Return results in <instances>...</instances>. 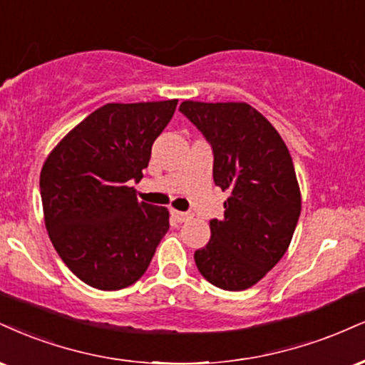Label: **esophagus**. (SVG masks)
Wrapping results in <instances>:
<instances>
[{
	"label": "esophagus",
	"mask_w": 365,
	"mask_h": 365,
	"mask_svg": "<svg viewBox=\"0 0 365 365\" xmlns=\"http://www.w3.org/2000/svg\"><path fill=\"white\" fill-rule=\"evenodd\" d=\"M171 217L177 222H185L188 219H192L190 212H182V210H171Z\"/></svg>",
	"instance_id": "1"
}]
</instances>
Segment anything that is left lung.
<instances>
[{
  "label": "left lung",
  "mask_w": 365,
  "mask_h": 365,
  "mask_svg": "<svg viewBox=\"0 0 365 365\" xmlns=\"http://www.w3.org/2000/svg\"><path fill=\"white\" fill-rule=\"evenodd\" d=\"M180 112L209 140L214 183L230 192L225 217L194 258L202 277L225 291H245L277 265L301 214L291 153L275 127L245 102L187 100Z\"/></svg>",
  "instance_id": "8db88e82"
}]
</instances>
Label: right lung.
I'll return each mask as SVG.
<instances>
[{"mask_svg":"<svg viewBox=\"0 0 365 365\" xmlns=\"http://www.w3.org/2000/svg\"><path fill=\"white\" fill-rule=\"evenodd\" d=\"M178 100L107 103L61 139L41 171L43 221L56 252L83 282L118 291L143 277L170 212L139 202L151 148Z\"/></svg>","mask_w":365,"mask_h":365,"instance_id":"obj_1","label":"right lung"}]
</instances>
